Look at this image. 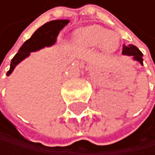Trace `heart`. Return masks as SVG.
I'll return each mask as SVG.
<instances>
[{
	"label": "heart",
	"mask_w": 155,
	"mask_h": 155,
	"mask_svg": "<svg viewBox=\"0 0 155 155\" xmlns=\"http://www.w3.org/2000/svg\"><path fill=\"white\" fill-rule=\"evenodd\" d=\"M74 44L82 47L102 46L106 52H114L119 46V37L109 29L90 25L78 29L74 36Z\"/></svg>",
	"instance_id": "heart-1"
}]
</instances>
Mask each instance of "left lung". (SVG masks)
<instances>
[{
    "label": "left lung",
    "mask_w": 155,
    "mask_h": 155,
    "mask_svg": "<svg viewBox=\"0 0 155 155\" xmlns=\"http://www.w3.org/2000/svg\"><path fill=\"white\" fill-rule=\"evenodd\" d=\"M122 54L123 55H127V56H131L133 60L138 61L141 65H143V54L142 52L139 50L137 46L133 45H129L128 46H123L122 49Z\"/></svg>",
    "instance_id": "obj_1"
}]
</instances>
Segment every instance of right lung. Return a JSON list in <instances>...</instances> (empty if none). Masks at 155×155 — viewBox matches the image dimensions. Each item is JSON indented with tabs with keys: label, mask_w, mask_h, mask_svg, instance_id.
I'll return each mask as SVG.
<instances>
[{
	"label": "right lung",
	"mask_w": 155,
	"mask_h": 155,
	"mask_svg": "<svg viewBox=\"0 0 155 155\" xmlns=\"http://www.w3.org/2000/svg\"><path fill=\"white\" fill-rule=\"evenodd\" d=\"M70 22L68 19H60V20H52L42 25L38 30L33 34L32 37L27 40L20 47L18 52L12 58L10 62L9 71L6 73V76H9L13 72L15 67L22 61L30 56L31 52L38 51L45 46L53 45L57 36L59 35V32Z\"/></svg>",
	"instance_id": "add662e5"
}]
</instances>
